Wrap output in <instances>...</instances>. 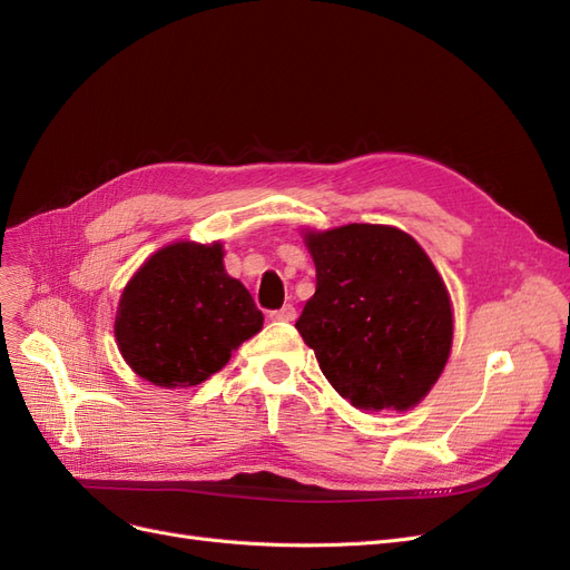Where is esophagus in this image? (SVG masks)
Instances as JSON below:
<instances>
[{"mask_svg":"<svg viewBox=\"0 0 570 570\" xmlns=\"http://www.w3.org/2000/svg\"><path fill=\"white\" fill-rule=\"evenodd\" d=\"M295 318H297V312H295V306H292V304H285L283 308H278V312H271V321L289 323V321H295Z\"/></svg>","mask_w":570,"mask_h":570,"instance_id":"obj_1","label":"esophagus"}]
</instances>
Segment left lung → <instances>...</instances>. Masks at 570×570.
<instances>
[{
    "label": "left lung",
    "mask_w": 570,
    "mask_h": 570,
    "mask_svg": "<svg viewBox=\"0 0 570 570\" xmlns=\"http://www.w3.org/2000/svg\"><path fill=\"white\" fill-rule=\"evenodd\" d=\"M316 292L297 321L340 396L409 411L442 375L454 340L442 275L409 233L375 223L304 230Z\"/></svg>",
    "instance_id": "left-lung-1"
}]
</instances>
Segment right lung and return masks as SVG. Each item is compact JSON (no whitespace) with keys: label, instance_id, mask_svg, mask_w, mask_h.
Returning <instances> with one entry per match:
<instances>
[{"label":"right lung","instance_id":"1","mask_svg":"<svg viewBox=\"0 0 570 570\" xmlns=\"http://www.w3.org/2000/svg\"><path fill=\"white\" fill-rule=\"evenodd\" d=\"M223 256L220 243L180 239L154 252L124 287L114 335L120 356L147 383L199 385L264 327V314Z\"/></svg>","mask_w":570,"mask_h":570}]
</instances>
